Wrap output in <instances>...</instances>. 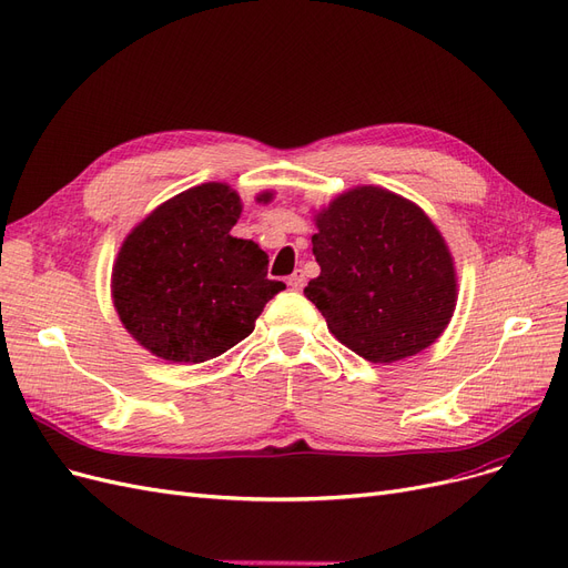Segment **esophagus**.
<instances>
[{
    "mask_svg": "<svg viewBox=\"0 0 568 568\" xmlns=\"http://www.w3.org/2000/svg\"><path fill=\"white\" fill-rule=\"evenodd\" d=\"M286 284L293 288V291H301L305 286V272L303 270H296L293 275L286 280Z\"/></svg>",
    "mask_w": 568,
    "mask_h": 568,
    "instance_id": "esophagus-1",
    "label": "esophagus"
}]
</instances>
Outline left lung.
I'll list each match as a JSON object with an SVG mask.
<instances>
[{
    "label": "left lung",
    "mask_w": 568,
    "mask_h": 568,
    "mask_svg": "<svg viewBox=\"0 0 568 568\" xmlns=\"http://www.w3.org/2000/svg\"><path fill=\"white\" fill-rule=\"evenodd\" d=\"M322 272L305 296L331 333L371 363L436 343L457 303L455 263L430 219L396 193L361 186L316 214Z\"/></svg>",
    "instance_id": "obj_1"
}]
</instances>
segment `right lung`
I'll use <instances>...</instances> for the list:
<instances>
[{
  "label": "right lung",
  "instance_id": "obj_1",
  "mask_svg": "<svg viewBox=\"0 0 568 568\" xmlns=\"http://www.w3.org/2000/svg\"><path fill=\"white\" fill-rule=\"evenodd\" d=\"M242 212L225 184L168 200L123 242L113 265V305L128 333L155 356L200 363L254 331L284 282L267 280V254L231 229Z\"/></svg>",
  "mask_w": 568,
  "mask_h": 568
}]
</instances>
